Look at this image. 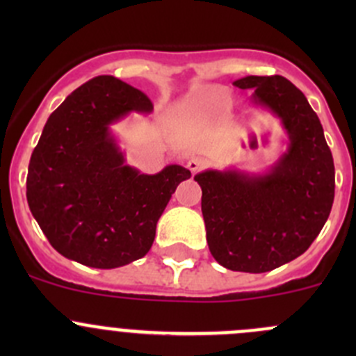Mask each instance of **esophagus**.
<instances>
[{
	"mask_svg": "<svg viewBox=\"0 0 356 356\" xmlns=\"http://www.w3.org/2000/svg\"><path fill=\"white\" fill-rule=\"evenodd\" d=\"M204 165H207V161H204L203 158H198V156L191 158V160L188 161V168L193 172V174H196V172L203 170Z\"/></svg>",
	"mask_w": 356,
	"mask_h": 356,
	"instance_id": "34e87169",
	"label": "esophagus"
}]
</instances>
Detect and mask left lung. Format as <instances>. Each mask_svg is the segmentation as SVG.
<instances>
[{
	"mask_svg": "<svg viewBox=\"0 0 356 356\" xmlns=\"http://www.w3.org/2000/svg\"><path fill=\"white\" fill-rule=\"evenodd\" d=\"M254 89L253 102L281 118L288 152L265 175L204 170L201 186L207 243L222 267L274 270L310 248L334 201V161L317 113L282 75H248L234 82Z\"/></svg>",
	"mask_w": 356,
	"mask_h": 356,
	"instance_id": "left-lung-1",
	"label": "left lung"
}]
</instances>
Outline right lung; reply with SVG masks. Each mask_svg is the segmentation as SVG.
Segmentation results:
<instances>
[{"mask_svg":"<svg viewBox=\"0 0 356 356\" xmlns=\"http://www.w3.org/2000/svg\"><path fill=\"white\" fill-rule=\"evenodd\" d=\"M139 89L111 75L91 79L46 122L27 174V203L49 245L65 258L115 268L143 258L156 222L191 172L168 165L155 175L125 165L110 124L149 113Z\"/></svg>","mask_w":356,"mask_h":356,"instance_id":"right-lung-1","label":"right lung"}]
</instances>
